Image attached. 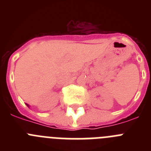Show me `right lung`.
Here are the masks:
<instances>
[{
	"instance_id": "1",
	"label": "right lung",
	"mask_w": 151,
	"mask_h": 151,
	"mask_svg": "<svg viewBox=\"0 0 151 151\" xmlns=\"http://www.w3.org/2000/svg\"><path fill=\"white\" fill-rule=\"evenodd\" d=\"M26 105H27V106H29V104H26Z\"/></svg>"
}]
</instances>
